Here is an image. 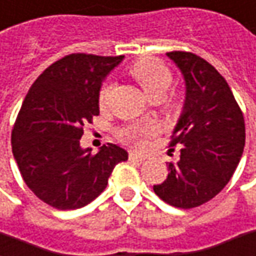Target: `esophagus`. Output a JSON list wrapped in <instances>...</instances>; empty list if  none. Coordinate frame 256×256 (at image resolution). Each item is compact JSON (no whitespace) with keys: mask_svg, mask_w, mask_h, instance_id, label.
Masks as SVG:
<instances>
[{"mask_svg":"<svg viewBox=\"0 0 256 256\" xmlns=\"http://www.w3.org/2000/svg\"><path fill=\"white\" fill-rule=\"evenodd\" d=\"M130 160L131 161H144L145 160V156L141 155V154H136V152H130Z\"/></svg>","mask_w":256,"mask_h":256,"instance_id":"esophagus-1","label":"esophagus"}]
</instances>
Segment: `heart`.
I'll list each match as a JSON object with an SVG mask.
<instances>
[{
    "instance_id": "heart-1",
    "label": "heart",
    "mask_w": 256,
    "mask_h": 256,
    "mask_svg": "<svg viewBox=\"0 0 256 256\" xmlns=\"http://www.w3.org/2000/svg\"><path fill=\"white\" fill-rule=\"evenodd\" d=\"M128 74L140 84L151 100H160L170 88L172 82V72L166 65L155 58H144L134 62L128 68ZM111 94V84L105 82L101 85L98 92V105L106 106ZM172 101V98H170ZM151 135V128L148 125H132L122 132L124 140L135 146H141L146 136Z\"/></svg>"
}]
</instances>
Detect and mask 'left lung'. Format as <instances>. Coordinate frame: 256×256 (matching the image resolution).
<instances>
[{"instance_id":"1","label":"left lung","mask_w":256,"mask_h":256,"mask_svg":"<svg viewBox=\"0 0 256 256\" xmlns=\"http://www.w3.org/2000/svg\"><path fill=\"white\" fill-rule=\"evenodd\" d=\"M166 55L186 85L184 111L170 142L180 158L154 192L172 206L190 210L211 201L236 170L245 145V121L225 78L208 61L186 51Z\"/></svg>"}]
</instances>
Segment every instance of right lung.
<instances>
[{"instance_id": "1", "label": "right lung", "mask_w": 256, "mask_h": 256, "mask_svg": "<svg viewBox=\"0 0 256 256\" xmlns=\"http://www.w3.org/2000/svg\"><path fill=\"white\" fill-rule=\"evenodd\" d=\"M122 58L65 55L35 80L21 105L12 154L26 186L52 208L85 206L105 190L115 165L128 160L115 144L95 155L80 145L84 126L100 115L102 80Z\"/></svg>"}]
</instances>
